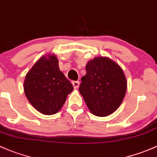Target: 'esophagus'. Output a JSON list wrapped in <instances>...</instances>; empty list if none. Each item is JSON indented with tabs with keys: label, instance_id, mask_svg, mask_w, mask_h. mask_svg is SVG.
<instances>
[{
	"label": "esophagus",
	"instance_id": "34e87169",
	"mask_svg": "<svg viewBox=\"0 0 157 157\" xmlns=\"http://www.w3.org/2000/svg\"><path fill=\"white\" fill-rule=\"evenodd\" d=\"M72 84H73L74 89H78L79 85H80V82L79 81H73L72 82Z\"/></svg>",
	"mask_w": 157,
	"mask_h": 157
}]
</instances>
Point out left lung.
<instances>
[{"label":"left lung","instance_id":"left-lung-1","mask_svg":"<svg viewBox=\"0 0 157 157\" xmlns=\"http://www.w3.org/2000/svg\"><path fill=\"white\" fill-rule=\"evenodd\" d=\"M79 91L92 113L98 117L111 114L121 105L127 82L123 69L108 57H96L86 65Z\"/></svg>","mask_w":157,"mask_h":157}]
</instances>
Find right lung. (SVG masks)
Listing matches in <instances>:
<instances>
[{"mask_svg":"<svg viewBox=\"0 0 157 157\" xmlns=\"http://www.w3.org/2000/svg\"><path fill=\"white\" fill-rule=\"evenodd\" d=\"M74 87L60 71L55 55L44 56L26 74L24 91L31 105L45 115L56 113Z\"/></svg>","mask_w":157,"mask_h":157,"instance_id":"right-lung-1","label":"right lung"}]
</instances>
